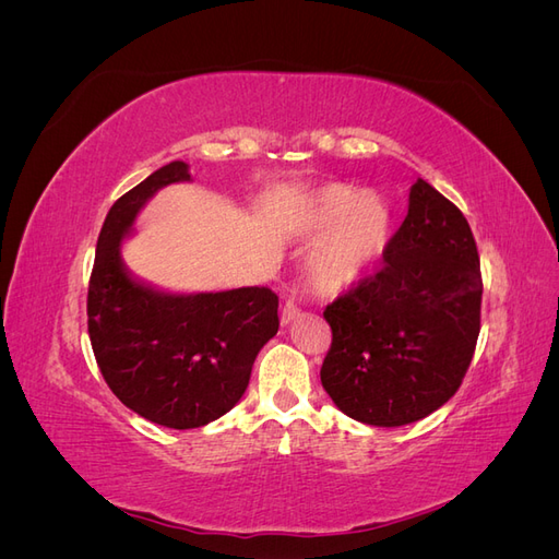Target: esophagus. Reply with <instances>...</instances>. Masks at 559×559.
Listing matches in <instances>:
<instances>
[{
  "label": "esophagus",
  "mask_w": 559,
  "mask_h": 559,
  "mask_svg": "<svg viewBox=\"0 0 559 559\" xmlns=\"http://www.w3.org/2000/svg\"><path fill=\"white\" fill-rule=\"evenodd\" d=\"M298 317H300V310L294 306V302H286V306L282 308V314H280L282 326H289L292 321H296Z\"/></svg>",
  "instance_id": "34e87169"
}]
</instances>
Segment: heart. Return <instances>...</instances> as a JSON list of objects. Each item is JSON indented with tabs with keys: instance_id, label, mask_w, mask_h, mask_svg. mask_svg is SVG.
I'll return each mask as SVG.
<instances>
[{
	"instance_id": "heart-1",
	"label": "heart",
	"mask_w": 559,
	"mask_h": 559,
	"mask_svg": "<svg viewBox=\"0 0 559 559\" xmlns=\"http://www.w3.org/2000/svg\"><path fill=\"white\" fill-rule=\"evenodd\" d=\"M394 212L376 193L329 183L298 214V235L317 242L308 259L312 289L333 296L368 280L394 242Z\"/></svg>"
}]
</instances>
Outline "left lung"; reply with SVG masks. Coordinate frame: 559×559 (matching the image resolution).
I'll return each instance as SVG.
<instances>
[{"instance_id":"8db88e82","label":"left lung","mask_w":559,"mask_h":559,"mask_svg":"<svg viewBox=\"0 0 559 559\" xmlns=\"http://www.w3.org/2000/svg\"><path fill=\"white\" fill-rule=\"evenodd\" d=\"M480 300L468 222L417 179L384 265L324 312L333 331L319 373L326 394L370 427L431 415L464 380L480 333Z\"/></svg>"}]
</instances>
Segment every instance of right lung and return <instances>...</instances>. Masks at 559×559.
I'll return each instance as SVG.
<instances>
[{
    "instance_id": "right-lung-1",
    "label": "right lung",
    "mask_w": 559,
    "mask_h": 559,
    "mask_svg": "<svg viewBox=\"0 0 559 559\" xmlns=\"http://www.w3.org/2000/svg\"><path fill=\"white\" fill-rule=\"evenodd\" d=\"M179 181H191L189 163L173 160L111 205L88 286V333L126 408L167 429H198L242 399L257 354L280 329V300L265 286L175 294L130 273L121 251L134 218Z\"/></svg>"
}]
</instances>
